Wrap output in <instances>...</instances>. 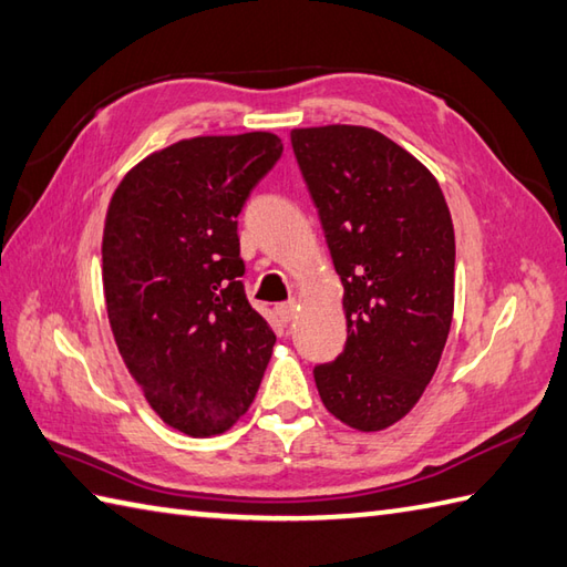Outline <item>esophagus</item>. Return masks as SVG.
<instances>
[{
	"label": "esophagus",
	"mask_w": 567,
	"mask_h": 567,
	"mask_svg": "<svg viewBox=\"0 0 567 567\" xmlns=\"http://www.w3.org/2000/svg\"><path fill=\"white\" fill-rule=\"evenodd\" d=\"M296 310H298L296 300H288V303L276 306V313H279V318H281L284 322H291V320H293V316H296Z\"/></svg>",
	"instance_id": "obj_1"
}]
</instances>
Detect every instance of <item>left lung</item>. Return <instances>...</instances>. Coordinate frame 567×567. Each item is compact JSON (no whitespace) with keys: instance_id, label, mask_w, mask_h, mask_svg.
<instances>
[{"instance_id":"obj_1","label":"left lung","mask_w":567,"mask_h":567,"mask_svg":"<svg viewBox=\"0 0 567 567\" xmlns=\"http://www.w3.org/2000/svg\"><path fill=\"white\" fill-rule=\"evenodd\" d=\"M334 271L344 350L313 369L326 409L357 431L403 419L433 379L455 306V233L419 158L369 126L291 132Z\"/></svg>"}]
</instances>
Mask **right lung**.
<instances>
[{
    "label": "right lung",
    "mask_w": 567,
    "mask_h": 567,
    "mask_svg": "<svg viewBox=\"0 0 567 567\" xmlns=\"http://www.w3.org/2000/svg\"><path fill=\"white\" fill-rule=\"evenodd\" d=\"M269 132L195 136L114 190L102 284L122 360L171 429L227 431L257 396L276 334L249 306L237 215L281 158Z\"/></svg>",
    "instance_id": "obj_1"
}]
</instances>
